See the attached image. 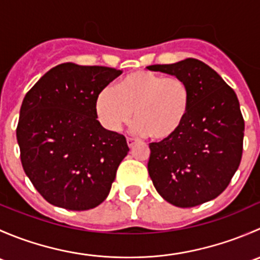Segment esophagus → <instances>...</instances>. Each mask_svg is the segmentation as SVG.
<instances>
[{"instance_id":"obj_1","label":"esophagus","mask_w":260,"mask_h":260,"mask_svg":"<svg viewBox=\"0 0 260 260\" xmlns=\"http://www.w3.org/2000/svg\"><path fill=\"white\" fill-rule=\"evenodd\" d=\"M136 142H137V141H136L135 138H131V137L127 138V145H128V147H129V148H132V147L136 145Z\"/></svg>"}]
</instances>
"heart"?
<instances>
[{"instance_id":"heart-1","label":"heart","mask_w":260,"mask_h":260,"mask_svg":"<svg viewBox=\"0 0 260 260\" xmlns=\"http://www.w3.org/2000/svg\"><path fill=\"white\" fill-rule=\"evenodd\" d=\"M192 93L187 81L180 77L156 73H131L112 88H104L95 98L99 122L115 132L133 117V131L152 140L165 141L182 128L190 111Z\"/></svg>"}]
</instances>
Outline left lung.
Here are the masks:
<instances>
[{
  "label": "left lung",
  "mask_w": 260,
  "mask_h": 260,
  "mask_svg": "<svg viewBox=\"0 0 260 260\" xmlns=\"http://www.w3.org/2000/svg\"><path fill=\"white\" fill-rule=\"evenodd\" d=\"M147 69L182 78L192 93L182 128L169 140L149 143L147 167L157 192L179 208L217 198L242 159L244 119L237 94L214 69L192 57Z\"/></svg>",
  "instance_id": "left-lung-1"
}]
</instances>
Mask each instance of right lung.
Instances as JSON below:
<instances>
[{"label": "right lung", "mask_w": 260, "mask_h": 260, "mask_svg": "<svg viewBox=\"0 0 260 260\" xmlns=\"http://www.w3.org/2000/svg\"><path fill=\"white\" fill-rule=\"evenodd\" d=\"M120 74L113 68L64 62L26 93L16 129L21 164L52 205L89 210L108 196L129 148L124 136L102 127L95 98Z\"/></svg>", "instance_id": "add662e5"}]
</instances>
